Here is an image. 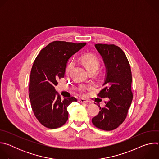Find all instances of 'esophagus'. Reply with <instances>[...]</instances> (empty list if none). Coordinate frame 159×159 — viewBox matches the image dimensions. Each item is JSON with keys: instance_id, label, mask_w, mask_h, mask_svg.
<instances>
[{"instance_id": "1", "label": "esophagus", "mask_w": 159, "mask_h": 159, "mask_svg": "<svg viewBox=\"0 0 159 159\" xmlns=\"http://www.w3.org/2000/svg\"><path fill=\"white\" fill-rule=\"evenodd\" d=\"M79 102H81V103H87L89 102V101L85 99H79Z\"/></svg>"}]
</instances>
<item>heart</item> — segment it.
I'll return each mask as SVG.
<instances>
[{
    "label": "heart",
    "mask_w": 159,
    "mask_h": 159,
    "mask_svg": "<svg viewBox=\"0 0 159 159\" xmlns=\"http://www.w3.org/2000/svg\"><path fill=\"white\" fill-rule=\"evenodd\" d=\"M82 61L84 65L85 66V67L86 68V69L88 71L93 70L97 71L100 66V61H99V59L96 56L93 55H85L82 58ZM72 65H73L72 62H71L68 65V66L66 67V72H69L70 70ZM86 89H87L86 87L81 86L79 88V91L81 93H84V92L85 91V90Z\"/></svg>",
    "instance_id": "obj_1"
}]
</instances>
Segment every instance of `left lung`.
I'll list each match as a JSON object with an SVG mask.
<instances>
[{
	"mask_svg": "<svg viewBox=\"0 0 159 159\" xmlns=\"http://www.w3.org/2000/svg\"><path fill=\"white\" fill-rule=\"evenodd\" d=\"M95 48L106 67L103 88L98 95L109 100L104 107L99 106L101 111L92 122L99 129L111 131L124 121L132 102L131 68L126 55L116 45L96 44Z\"/></svg>",
	"mask_w": 159,
	"mask_h": 159,
	"instance_id": "1",
	"label": "left lung"
}]
</instances>
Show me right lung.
<instances>
[{
	"label": "right lung",
	"instance_id": "obj_1",
	"mask_svg": "<svg viewBox=\"0 0 159 159\" xmlns=\"http://www.w3.org/2000/svg\"><path fill=\"white\" fill-rule=\"evenodd\" d=\"M85 43L53 41L42 49L33 65L30 78V99L34 114L45 127L55 129L68 120L67 107L74 97L61 99L55 89L64 77L67 62Z\"/></svg>",
	"mask_w": 159,
	"mask_h": 159
}]
</instances>
